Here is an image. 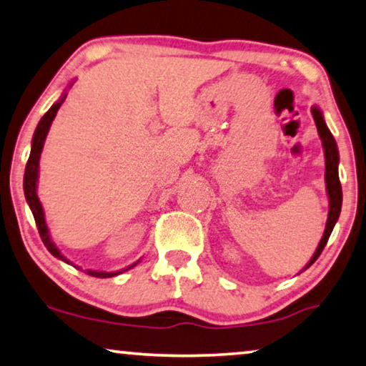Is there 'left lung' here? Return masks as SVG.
I'll use <instances>...</instances> for the list:
<instances>
[{"label": "left lung", "mask_w": 366, "mask_h": 366, "mask_svg": "<svg viewBox=\"0 0 366 366\" xmlns=\"http://www.w3.org/2000/svg\"><path fill=\"white\" fill-rule=\"evenodd\" d=\"M312 117L315 122V127H317L320 141H322L324 146V156H325V190L327 195H329V217H327L325 230L322 239L319 242V247L315 249V253L307 264H305L304 269H307L310 264L314 263L315 259L319 258L322 249L325 248L327 242H329V237L332 230H334L337 220L340 217L342 210V185L339 179V148H337V143L332 136L330 129L327 128L324 114L320 112V108L312 107Z\"/></svg>", "instance_id": "left-lung-1"}]
</instances>
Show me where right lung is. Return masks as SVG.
<instances>
[{
	"label": "right lung",
	"mask_w": 366,
	"mask_h": 366,
	"mask_svg": "<svg viewBox=\"0 0 366 366\" xmlns=\"http://www.w3.org/2000/svg\"><path fill=\"white\" fill-rule=\"evenodd\" d=\"M74 84H70L67 89H70ZM65 97H67V90L64 92L62 97L59 98V100L54 103V105L49 108V112L44 114L41 118L39 124H37V128L34 131V136H32V144H31V154H29V159H27V164H26V171H24V182H23V187H24V195H26V202L29 204V209L32 212V215H34V220H36V225H37V230H39V235L42 238V243L46 244V248L51 252V254L56 256V258L62 259L64 263L67 264H72L70 261L65 258V256L61 253V249L56 247V243L52 242L51 238V233H49V228H47V223H46V218H44V209L41 205V200L37 197V179H39V159H41V152L44 148V141H46V136L49 133V129H51V124L54 122V118H56V114L59 112V108L65 100ZM139 261H136L128 268L124 269H119V271H92V269H86V274L89 276H95V277H112V276H117L119 272H124L133 268V266L138 264ZM75 268L80 269L79 266H75Z\"/></svg>",
	"instance_id": "obj_1"
}]
</instances>
